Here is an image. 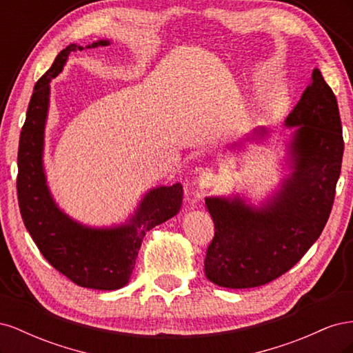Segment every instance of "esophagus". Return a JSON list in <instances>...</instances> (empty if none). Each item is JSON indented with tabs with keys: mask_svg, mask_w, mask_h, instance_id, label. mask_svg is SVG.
Segmentation results:
<instances>
[{
	"mask_svg": "<svg viewBox=\"0 0 353 353\" xmlns=\"http://www.w3.org/2000/svg\"><path fill=\"white\" fill-rule=\"evenodd\" d=\"M215 181H216V176H215V174L212 172L210 169H208V168L200 169L199 178H197V185L200 188H209V187H212L213 184H215Z\"/></svg>",
	"mask_w": 353,
	"mask_h": 353,
	"instance_id": "obj_1",
	"label": "esophagus"
}]
</instances>
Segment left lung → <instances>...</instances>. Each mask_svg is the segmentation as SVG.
<instances>
[{
    "label": "left lung",
    "mask_w": 353,
    "mask_h": 353,
    "mask_svg": "<svg viewBox=\"0 0 353 353\" xmlns=\"http://www.w3.org/2000/svg\"><path fill=\"white\" fill-rule=\"evenodd\" d=\"M285 125L299 126L292 141L296 172L271 203L253 209L239 199H206L215 234L205 272L216 285L252 288L279 279L303 258L328 221L345 143L337 99L318 69Z\"/></svg>",
    "instance_id": "1"
}]
</instances>
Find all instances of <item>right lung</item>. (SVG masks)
I'll list each match as a JSON object with an SVG mask.
<instances>
[{"label": "right lung", "mask_w": 353, "mask_h": 353, "mask_svg": "<svg viewBox=\"0 0 353 353\" xmlns=\"http://www.w3.org/2000/svg\"><path fill=\"white\" fill-rule=\"evenodd\" d=\"M109 46L92 42L87 48ZM70 44L59 52L52 66L35 83L17 153V199L25 227L42 256L70 281L95 290H116L130 281L143 239L159 223L175 216L183 203V185L150 190L131 223L110 230H91L68 218L52 201L42 169V145L48 110L50 81L61 72Z\"/></svg>", "instance_id": "right-lung-1"}]
</instances>
